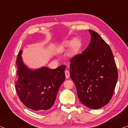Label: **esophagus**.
<instances>
[{"label":"esophagus","mask_w":128,"mask_h":128,"mask_svg":"<svg viewBox=\"0 0 128 128\" xmlns=\"http://www.w3.org/2000/svg\"><path fill=\"white\" fill-rule=\"evenodd\" d=\"M64 73H65L66 78H69V76H70V73H69V72L68 71V70H65V72H64Z\"/></svg>","instance_id":"obj_1"}]
</instances>
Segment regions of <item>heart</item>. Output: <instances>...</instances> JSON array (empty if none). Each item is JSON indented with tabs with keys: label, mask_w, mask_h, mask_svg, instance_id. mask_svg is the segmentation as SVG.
<instances>
[{
	"label": "heart",
	"mask_w": 128,
	"mask_h": 128,
	"mask_svg": "<svg viewBox=\"0 0 128 128\" xmlns=\"http://www.w3.org/2000/svg\"><path fill=\"white\" fill-rule=\"evenodd\" d=\"M80 45V41L78 38H74L72 42L70 41H64V43L62 44L60 46V49L62 50H64L70 47V51L72 54H74L78 50L79 48Z\"/></svg>",
	"instance_id": "b5f03b06"
}]
</instances>
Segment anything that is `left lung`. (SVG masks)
<instances>
[{"label":"left lung","mask_w":128,"mask_h":128,"mask_svg":"<svg viewBox=\"0 0 128 128\" xmlns=\"http://www.w3.org/2000/svg\"><path fill=\"white\" fill-rule=\"evenodd\" d=\"M90 42L70 62V76L82 104L98 109L108 104L114 92L118 70L109 45L94 30H88Z\"/></svg>","instance_id":"obj_1"}]
</instances>
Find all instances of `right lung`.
<instances>
[{"label": "right lung", "mask_w": 128, "mask_h": 128, "mask_svg": "<svg viewBox=\"0 0 128 128\" xmlns=\"http://www.w3.org/2000/svg\"><path fill=\"white\" fill-rule=\"evenodd\" d=\"M20 50L16 60L17 76L16 90L20 101L30 109L44 111L55 103L59 87L65 80V65L56 69L46 67L32 70L22 60Z\"/></svg>", "instance_id": "1"}]
</instances>
